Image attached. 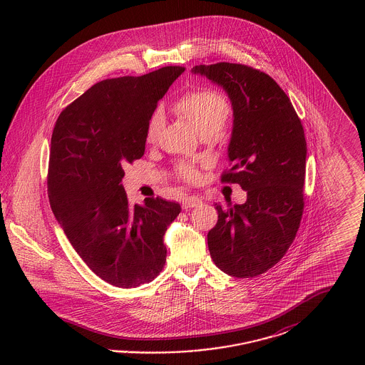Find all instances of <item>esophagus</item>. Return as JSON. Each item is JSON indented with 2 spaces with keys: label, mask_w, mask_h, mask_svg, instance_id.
<instances>
[{
  "label": "esophagus",
  "mask_w": 365,
  "mask_h": 365,
  "mask_svg": "<svg viewBox=\"0 0 365 365\" xmlns=\"http://www.w3.org/2000/svg\"><path fill=\"white\" fill-rule=\"evenodd\" d=\"M201 204H202V201L197 195H190V197H186L183 200V208L185 209L195 208V207H198Z\"/></svg>",
  "instance_id": "obj_1"
}]
</instances>
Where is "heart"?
<instances>
[{
  "instance_id": "1",
  "label": "heart",
  "mask_w": 365,
  "mask_h": 365,
  "mask_svg": "<svg viewBox=\"0 0 365 365\" xmlns=\"http://www.w3.org/2000/svg\"><path fill=\"white\" fill-rule=\"evenodd\" d=\"M174 110L202 137H213L220 133L230 119L231 109L226 97L213 90L194 91L182 97L174 105ZM165 119L160 109L155 110L146 123L145 138L148 143H156L164 128ZM175 174L189 183H195L200 179V173L194 163L178 161L175 164Z\"/></svg>"
}]
</instances>
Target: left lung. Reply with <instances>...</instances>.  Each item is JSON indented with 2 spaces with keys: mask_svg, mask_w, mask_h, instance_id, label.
Returning <instances> with one entry per match:
<instances>
[{
  "mask_svg": "<svg viewBox=\"0 0 365 365\" xmlns=\"http://www.w3.org/2000/svg\"><path fill=\"white\" fill-rule=\"evenodd\" d=\"M194 73L223 87L234 110L230 170L222 183H238L242 205L222 208L208 232L213 262L234 278H255L286 255L304 212L307 140L294 106L265 72L245 64L195 66Z\"/></svg>",
  "mask_w": 365,
  "mask_h": 365,
  "instance_id": "8db88e82",
  "label": "left lung"
}]
</instances>
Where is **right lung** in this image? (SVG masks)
<instances>
[{"instance_id": "right-lung-1", "label": "right lung", "mask_w": 365, "mask_h": 365, "mask_svg": "<svg viewBox=\"0 0 365 365\" xmlns=\"http://www.w3.org/2000/svg\"><path fill=\"white\" fill-rule=\"evenodd\" d=\"M183 71L170 66L101 81L71 103L53 128V213L87 267L116 287L149 283L165 264L163 237L180 205L160 197L131 205L120 182L123 165L143 156L146 123Z\"/></svg>"}]
</instances>
